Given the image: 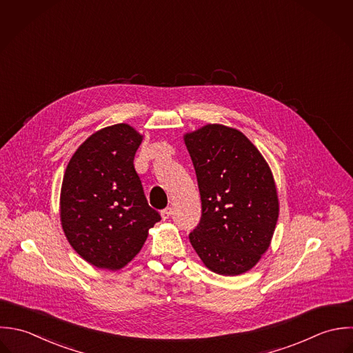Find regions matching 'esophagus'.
<instances>
[{
	"instance_id": "esophagus-1",
	"label": "esophagus",
	"mask_w": 353,
	"mask_h": 353,
	"mask_svg": "<svg viewBox=\"0 0 353 353\" xmlns=\"http://www.w3.org/2000/svg\"><path fill=\"white\" fill-rule=\"evenodd\" d=\"M171 214H172V208H171V207H167V208H164V210L161 211V218L165 221V219H168V218L171 216Z\"/></svg>"
}]
</instances>
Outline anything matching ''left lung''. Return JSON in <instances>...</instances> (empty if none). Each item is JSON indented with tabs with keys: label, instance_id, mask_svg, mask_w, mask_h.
Listing matches in <instances>:
<instances>
[{
	"label": "left lung",
	"instance_id": "1",
	"mask_svg": "<svg viewBox=\"0 0 353 353\" xmlns=\"http://www.w3.org/2000/svg\"><path fill=\"white\" fill-rule=\"evenodd\" d=\"M201 196V221L190 243L214 272L239 275L268 249L279 204L271 170L238 130L207 124L186 134Z\"/></svg>",
	"mask_w": 353,
	"mask_h": 353
}]
</instances>
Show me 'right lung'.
<instances>
[{
	"instance_id": "1",
	"label": "right lung",
	"mask_w": 353,
	"mask_h": 353,
	"mask_svg": "<svg viewBox=\"0 0 353 353\" xmlns=\"http://www.w3.org/2000/svg\"><path fill=\"white\" fill-rule=\"evenodd\" d=\"M142 135L125 123L90 135L71 157L60 218L71 246L97 268L119 270L141 250L161 218L149 207L134 156Z\"/></svg>"
}]
</instances>
